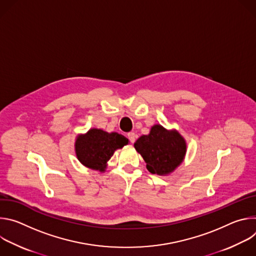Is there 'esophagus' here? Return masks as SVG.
<instances>
[{
  "mask_svg": "<svg viewBox=\"0 0 256 256\" xmlns=\"http://www.w3.org/2000/svg\"><path fill=\"white\" fill-rule=\"evenodd\" d=\"M128 140H130V142H134L136 138V134L132 132H128Z\"/></svg>",
  "mask_w": 256,
  "mask_h": 256,
  "instance_id": "1",
  "label": "esophagus"
}]
</instances>
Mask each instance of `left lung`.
I'll list each match as a JSON object with an SVG mask.
<instances>
[{
    "mask_svg": "<svg viewBox=\"0 0 256 256\" xmlns=\"http://www.w3.org/2000/svg\"><path fill=\"white\" fill-rule=\"evenodd\" d=\"M136 150L147 163L153 174L165 175L172 172L184 160L186 144L175 130H167L156 124L147 136H142L134 142Z\"/></svg>",
    "mask_w": 256,
    "mask_h": 256,
    "instance_id": "obj_1",
    "label": "left lung"
}]
</instances>
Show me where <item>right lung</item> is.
<instances>
[{"label": "right lung", "mask_w": 256, "mask_h": 256, "mask_svg": "<svg viewBox=\"0 0 256 256\" xmlns=\"http://www.w3.org/2000/svg\"><path fill=\"white\" fill-rule=\"evenodd\" d=\"M128 144V140L118 132L108 134L102 130L92 128L86 134L77 138L75 149L79 161L86 167L104 171L107 161L116 149Z\"/></svg>", "instance_id": "1"}]
</instances>
